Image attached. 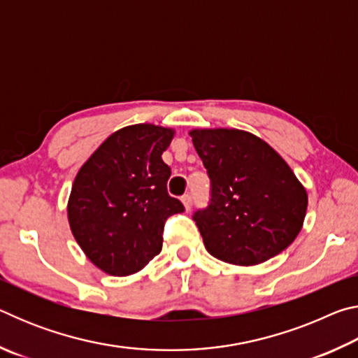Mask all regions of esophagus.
<instances>
[{
  "label": "esophagus",
  "instance_id": "obj_1",
  "mask_svg": "<svg viewBox=\"0 0 358 358\" xmlns=\"http://www.w3.org/2000/svg\"><path fill=\"white\" fill-rule=\"evenodd\" d=\"M181 203H183V207H185V210L186 211H189L191 210V205H192V201H191V196H183L181 197Z\"/></svg>",
  "mask_w": 358,
  "mask_h": 358
}]
</instances>
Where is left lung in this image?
<instances>
[{"label": "left lung", "mask_w": 358, "mask_h": 358, "mask_svg": "<svg viewBox=\"0 0 358 358\" xmlns=\"http://www.w3.org/2000/svg\"><path fill=\"white\" fill-rule=\"evenodd\" d=\"M211 180V202L194 215L203 245L222 262L252 266L300 234L308 192L275 148L248 131L191 129Z\"/></svg>", "instance_id": "obj_1"}]
</instances>
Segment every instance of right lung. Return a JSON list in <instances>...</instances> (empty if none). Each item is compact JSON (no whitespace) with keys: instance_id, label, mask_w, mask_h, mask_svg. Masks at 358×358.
<instances>
[{"instance_id":"right-lung-1","label":"right lung","mask_w":358,"mask_h":358,"mask_svg":"<svg viewBox=\"0 0 358 358\" xmlns=\"http://www.w3.org/2000/svg\"><path fill=\"white\" fill-rule=\"evenodd\" d=\"M175 129L151 123L115 131L85 161L68 201L71 232L92 264L112 276L141 271L162 250L169 216L183 205L167 194L162 161Z\"/></svg>"}]
</instances>
